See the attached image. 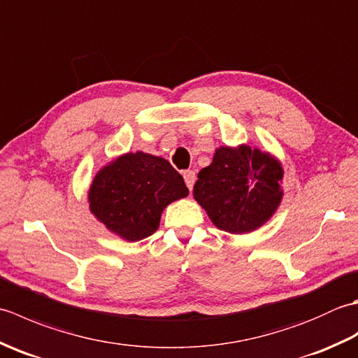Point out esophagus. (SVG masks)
<instances>
[{"label":"esophagus","instance_id":"esophagus-1","mask_svg":"<svg viewBox=\"0 0 358 358\" xmlns=\"http://www.w3.org/2000/svg\"><path fill=\"white\" fill-rule=\"evenodd\" d=\"M183 178H185V183L189 187V191L194 187L195 183V172L194 171H185L183 172Z\"/></svg>","mask_w":358,"mask_h":358}]
</instances>
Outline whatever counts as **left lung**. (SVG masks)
Listing matches in <instances>:
<instances>
[{"label": "left lung", "mask_w": 358, "mask_h": 358, "mask_svg": "<svg viewBox=\"0 0 358 358\" xmlns=\"http://www.w3.org/2000/svg\"><path fill=\"white\" fill-rule=\"evenodd\" d=\"M283 167L269 152L248 144L220 146L199 172L194 199L218 229L249 234L275 214L283 189Z\"/></svg>", "instance_id": "obj_1"}]
</instances>
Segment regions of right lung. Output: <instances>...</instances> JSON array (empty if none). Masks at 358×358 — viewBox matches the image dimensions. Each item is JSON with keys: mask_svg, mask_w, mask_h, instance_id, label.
Wrapping results in <instances>:
<instances>
[{"mask_svg": "<svg viewBox=\"0 0 358 358\" xmlns=\"http://www.w3.org/2000/svg\"><path fill=\"white\" fill-rule=\"evenodd\" d=\"M187 194L183 177L167 159L136 150L96 172L87 201L106 229L132 243L154 234L164 208Z\"/></svg>", "mask_w": 358, "mask_h": 358, "instance_id": "add662e5", "label": "right lung"}]
</instances>
